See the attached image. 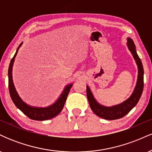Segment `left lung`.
<instances>
[{
	"mask_svg": "<svg viewBox=\"0 0 152 152\" xmlns=\"http://www.w3.org/2000/svg\"><path fill=\"white\" fill-rule=\"evenodd\" d=\"M127 46L133 56L138 67L137 81L133 93L130 97L124 102L112 106H103L94 98L88 86H86V94L91 109L96 115L107 120H114L122 118L137 104L142 94L144 88V69L141 59L137 55L136 46L132 38H127Z\"/></svg>",
	"mask_w": 152,
	"mask_h": 152,
	"instance_id": "8db88e82",
	"label": "left lung"
}]
</instances>
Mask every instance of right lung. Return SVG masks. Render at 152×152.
<instances>
[{
	"label": "right lung",
	"instance_id": "obj_1",
	"mask_svg": "<svg viewBox=\"0 0 152 152\" xmlns=\"http://www.w3.org/2000/svg\"><path fill=\"white\" fill-rule=\"evenodd\" d=\"M21 43L17 48L14 56L11 59L8 68V88H9V92L12 101L16 106L18 109L26 115L31 119L36 120V121H44L48 120L56 116L61 111H62L64 108V104H65L66 99H67L68 94L71 87L73 86V83H70L66 86L64 91H62L61 94L60 95L59 98L57 101L52 105L47 106V107H36V106H31L27 104L18 95V92L15 89L14 83L13 81V75H12V71H13V66L14 63L15 58L18 53V50L22 45Z\"/></svg>",
	"mask_w": 152,
	"mask_h": 152
}]
</instances>
